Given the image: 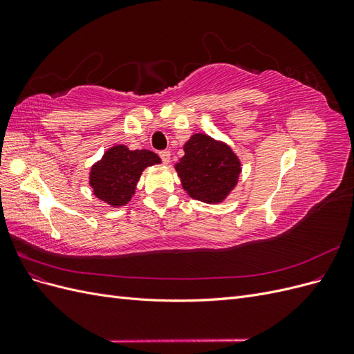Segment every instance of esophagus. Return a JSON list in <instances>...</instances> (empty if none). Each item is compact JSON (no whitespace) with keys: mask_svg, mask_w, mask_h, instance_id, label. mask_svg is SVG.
I'll return each mask as SVG.
<instances>
[{"mask_svg":"<svg viewBox=\"0 0 354 354\" xmlns=\"http://www.w3.org/2000/svg\"><path fill=\"white\" fill-rule=\"evenodd\" d=\"M159 156H160V159H162L164 164H168L169 159H171V152L169 151H160Z\"/></svg>","mask_w":354,"mask_h":354,"instance_id":"obj_1","label":"esophagus"}]
</instances>
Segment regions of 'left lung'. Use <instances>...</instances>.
Instances as JSON below:
<instances>
[{"mask_svg": "<svg viewBox=\"0 0 354 354\" xmlns=\"http://www.w3.org/2000/svg\"><path fill=\"white\" fill-rule=\"evenodd\" d=\"M176 169L192 198L217 203L236 186L241 164L229 146L205 134H195L185 145V156Z\"/></svg>", "mask_w": 354, "mask_h": 354, "instance_id": "left-lung-1", "label": "left lung"}]
</instances>
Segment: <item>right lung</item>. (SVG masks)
<instances>
[{
	"mask_svg": "<svg viewBox=\"0 0 354 354\" xmlns=\"http://www.w3.org/2000/svg\"><path fill=\"white\" fill-rule=\"evenodd\" d=\"M156 153L149 151H130L125 146H113L91 168L90 185L94 195L113 207L125 205L131 199L143 169L159 164Z\"/></svg>",
	"mask_w": 354,
	"mask_h": 354,
	"instance_id": "1",
	"label": "right lung"
}]
</instances>
